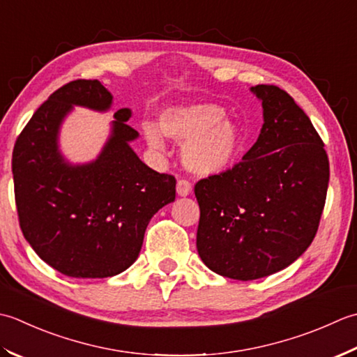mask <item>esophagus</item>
<instances>
[{"label": "esophagus", "mask_w": 357, "mask_h": 357, "mask_svg": "<svg viewBox=\"0 0 357 357\" xmlns=\"http://www.w3.org/2000/svg\"><path fill=\"white\" fill-rule=\"evenodd\" d=\"M191 191H192V185L189 183L188 180L181 178L177 181V194L180 195V197H186V195L191 194Z\"/></svg>", "instance_id": "obj_1"}]
</instances>
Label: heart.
Here are the masks:
<instances>
[{
  "mask_svg": "<svg viewBox=\"0 0 357 357\" xmlns=\"http://www.w3.org/2000/svg\"><path fill=\"white\" fill-rule=\"evenodd\" d=\"M160 128L144 123L143 134L152 149L163 151L165 138L183 144V162L200 176H214L234 162L242 148L243 132L225 109L214 103L171 106L160 115Z\"/></svg>",
  "mask_w": 357,
  "mask_h": 357,
  "instance_id": "b5f03b06",
  "label": "heart"
}]
</instances>
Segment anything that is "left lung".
Here are the masks:
<instances>
[{
    "instance_id": "8db88e82",
    "label": "left lung",
    "mask_w": 357,
    "mask_h": 357,
    "mask_svg": "<svg viewBox=\"0 0 357 357\" xmlns=\"http://www.w3.org/2000/svg\"><path fill=\"white\" fill-rule=\"evenodd\" d=\"M264 125L234 168L200 180L197 251L211 271L254 280L307 251L321 220L328 157L308 115L278 86L257 84Z\"/></svg>"
}]
</instances>
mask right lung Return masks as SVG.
<instances>
[{
	"label": "right lung",
	"mask_w": 357,
	"mask_h": 357,
	"mask_svg": "<svg viewBox=\"0 0 357 357\" xmlns=\"http://www.w3.org/2000/svg\"><path fill=\"white\" fill-rule=\"evenodd\" d=\"M74 106L107 112L112 93L98 79L55 91L29 120L12 154L24 238L49 266L77 279H105L134 264L158 209L176 200V178L144 165L130 148L138 132L119 109L96 160L74 165L58 137Z\"/></svg>",
	"instance_id": "add662e5"
}]
</instances>
